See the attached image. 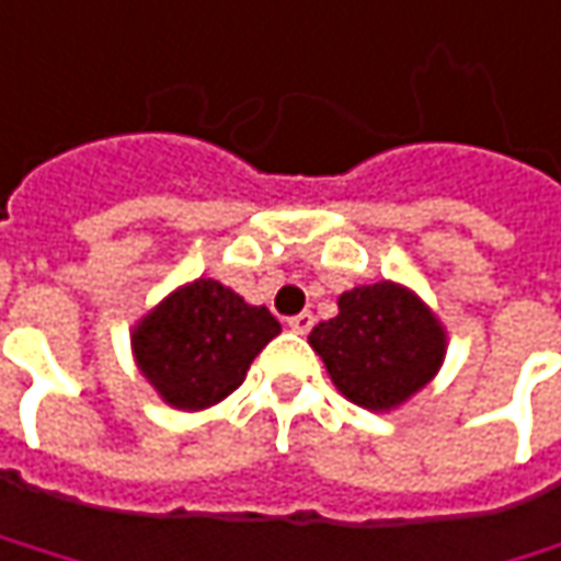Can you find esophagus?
I'll use <instances>...</instances> for the list:
<instances>
[{
	"instance_id": "obj_1",
	"label": "esophagus",
	"mask_w": 561,
	"mask_h": 561,
	"mask_svg": "<svg viewBox=\"0 0 561 561\" xmlns=\"http://www.w3.org/2000/svg\"><path fill=\"white\" fill-rule=\"evenodd\" d=\"M288 325H291V332H298V335H307L310 329H313V313H298V317L288 319Z\"/></svg>"
}]
</instances>
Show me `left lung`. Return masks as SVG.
<instances>
[{"mask_svg":"<svg viewBox=\"0 0 561 561\" xmlns=\"http://www.w3.org/2000/svg\"><path fill=\"white\" fill-rule=\"evenodd\" d=\"M332 381L366 410H391L425 388L444 359V329L394 282L359 285L339 298V317L310 332Z\"/></svg>","mask_w":561,"mask_h":561,"instance_id":"obj_1","label":"left lung"}]
</instances>
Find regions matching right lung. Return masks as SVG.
Listing matches in <instances>:
<instances>
[{
  "label": "right lung",
  "mask_w": 561,
  "mask_h": 561,
  "mask_svg": "<svg viewBox=\"0 0 561 561\" xmlns=\"http://www.w3.org/2000/svg\"><path fill=\"white\" fill-rule=\"evenodd\" d=\"M282 332L266 307L198 279L154 307L133 335L142 376L180 410H204L242 385L251 359Z\"/></svg>",
  "instance_id": "1"
}]
</instances>
